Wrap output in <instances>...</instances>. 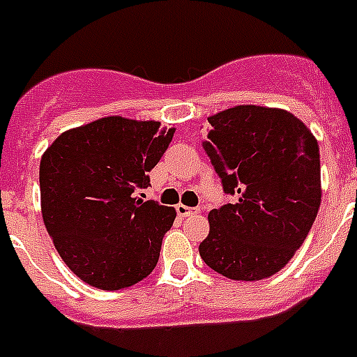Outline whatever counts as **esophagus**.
Returning a JSON list of instances; mask_svg holds the SVG:
<instances>
[{"mask_svg":"<svg viewBox=\"0 0 357 357\" xmlns=\"http://www.w3.org/2000/svg\"><path fill=\"white\" fill-rule=\"evenodd\" d=\"M176 214L181 215V218H189V215H196V214H200V211H198V208L188 207V205H182V204H178V205H176Z\"/></svg>","mask_w":357,"mask_h":357,"instance_id":"obj_1","label":"esophagus"}]
</instances>
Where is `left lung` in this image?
<instances>
[{
  "instance_id": "8db88e82",
  "label": "left lung",
  "mask_w": 357,
  "mask_h": 357,
  "mask_svg": "<svg viewBox=\"0 0 357 357\" xmlns=\"http://www.w3.org/2000/svg\"><path fill=\"white\" fill-rule=\"evenodd\" d=\"M202 146L235 204L208 212L200 257L235 281L281 271L312 230L322 198L319 143L297 116L244 104L208 116Z\"/></svg>"
}]
</instances>
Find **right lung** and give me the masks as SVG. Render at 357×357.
Listing matches in <instances>:
<instances>
[{"label": "right lung", "instance_id": "obj_1", "mask_svg": "<svg viewBox=\"0 0 357 357\" xmlns=\"http://www.w3.org/2000/svg\"><path fill=\"white\" fill-rule=\"evenodd\" d=\"M173 132L153 120L106 116L61 132L42 155L44 225L61 260L88 285L127 289L157 266L176 212L134 191L149 188Z\"/></svg>", "mask_w": 357, "mask_h": 357}]
</instances>
